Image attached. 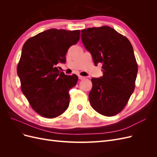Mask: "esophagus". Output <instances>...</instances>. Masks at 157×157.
I'll return each instance as SVG.
<instances>
[{"mask_svg":"<svg viewBox=\"0 0 157 157\" xmlns=\"http://www.w3.org/2000/svg\"><path fill=\"white\" fill-rule=\"evenodd\" d=\"M78 78H79L80 80H84V79L86 78V77H82V76L79 75V76H78Z\"/></svg>","mask_w":157,"mask_h":157,"instance_id":"obj_1","label":"esophagus"}]
</instances>
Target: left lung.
<instances>
[{
    "label": "left lung",
    "instance_id": "left-lung-1",
    "mask_svg": "<svg viewBox=\"0 0 157 157\" xmlns=\"http://www.w3.org/2000/svg\"><path fill=\"white\" fill-rule=\"evenodd\" d=\"M81 33L95 65L102 63V77L91 79L90 104L102 115H115L124 108L135 88L137 64L133 47L126 36L109 26L88 28Z\"/></svg>",
    "mask_w": 157,
    "mask_h": 157
}]
</instances>
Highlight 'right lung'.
<instances>
[{"mask_svg":"<svg viewBox=\"0 0 157 157\" xmlns=\"http://www.w3.org/2000/svg\"><path fill=\"white\" fill-rule=\"evenodd\" d=\"M80 30L50 29L28 39L23 44L17 72L23 94L31 107L46 118H55L69 105V90L78 81L57 68L65 63L70 47L80 39Z\"/></svg>","mask_w":157,"mask_h":157,"instance_id":"obj_1","label":"right lung"}]
</instances>
